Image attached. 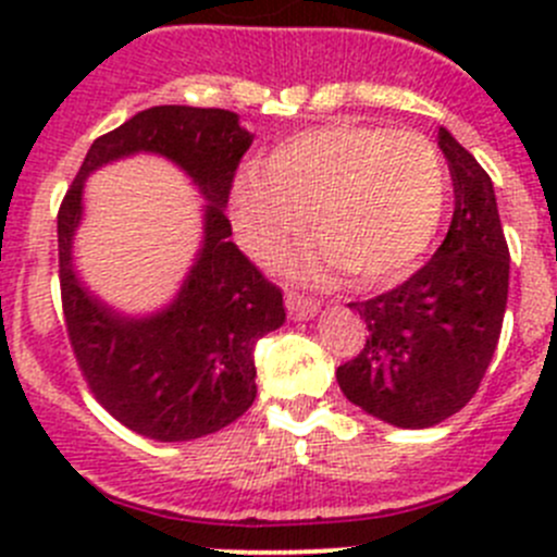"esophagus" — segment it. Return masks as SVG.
<instances>
[{"instance_id":"obj_1","label":"esophagus","mask_w":557,"mask_h":557,"mask_svg":"<svg viewBox=\"0 0 557 557\" xmlns=\"http://www.w3.org/2000/svg\"><path fill=\"white\" fill-rule=\"evenodd\" d=\"M285 307H288V314L294 320H310L320 310V307L314 305V301L305 299V296H296V294L285 296Z\"/></svg>"}]
</instances>
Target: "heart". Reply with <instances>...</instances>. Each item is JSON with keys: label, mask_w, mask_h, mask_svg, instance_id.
<instances>
[{"label": "heart", "mask_w": 557, "mask_h": 557, "mask_svg": "<svg viewBox=\"0 0 557 557\" xmlns=\"http://www.w3.org/2000/svg\"><path fill=\"white\" fill-rule=\"evenodd\" d=\"M450 180L440 150L412 132L334 121L277 145L258 172L239 174L232 215L245 250L274 267L312 221L323 250L307 274L342 269L358 290L407 277L447 212Z\"/></svg>", "instance_id": "heart-1"}]
</instances>
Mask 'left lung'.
<instances>
[{"instance_id": "obj_1", "label": "left lung", "mask_w": 557, "mask_h": 557, "mask_svg": "<svg viewBox=\"0 0 557 557\" xmlns=\"http://www.w3.org/2000/svg\"><path fill=\"white\" fill-rule=\"evenodd\" d=\"M455 212L445 243L407 283L350 305L367 345L336 369L356 407L396 429H431L463 409L485 377L509 294V247L487 172L440 126Z\"/></svg>"}]
</instances>
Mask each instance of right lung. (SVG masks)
I'll return each mask as SVG.
<instances>
[{"mask_svg": "<svg viewBox=\"0 0 557 557\" xmlns=\"http://www.w3.org/2000/svg\"><path fill=\"white\" fill-rule=\"evenodd\" d=\"M252 134L237 112L161 104L94 139L59 210V280L66 331L83 377L126 429L156 442H190L243 418L256 401L252 347L285 323L283 294L228 243V190ZM148 152L178 166L206 199L202 239L178 294L128 315L107 306L74 267L85 180Z\"/></svg>", "mask_w": 557, "mask_h": 557, "instance_id": "add662e5", "label": "right lung"}]
</instances>
